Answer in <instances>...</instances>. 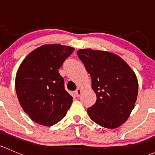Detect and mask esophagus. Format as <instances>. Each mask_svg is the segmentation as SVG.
Segmentation results:
<instances>
[{
	"label": "esophagus",
	"mask_w": 155,
	"mask_h": 155,
	"mask_svg": "<svg viewBox=\"0 0 155 155\" xmlns=\"http://www.w3.org/2000/svg\"><path fill=\"white\" fill-rule=\"evenodd\" d=\"M82 94V90L81 88H79V87L76 89V91H75V94H76V96L77 97H79Z\"/></svg>",
	"instance_id": "obj_1"
}]
</instances>
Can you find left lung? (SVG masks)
<instances>
[{
	"instance_id": "1",
	"label": "left lung",
	"mask_w": 155,
	"mask_h": 155,
	"mask_svg": "<svg viewBox=\"0 0 155 155\" xmlns=\"http://www.w3.org/2000/svg\"><path fill=\"white\" fill-rule=\"evenodd\" d=\"M77 54L90 74L97 95L94 105L87 110L89 117L103 127H118L128 119L137 101L135 73L121 57L109 51L84 48Z\"/></svg>"
}]
</instances>
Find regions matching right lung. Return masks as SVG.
<instances>
[{"instance_id": "1", "label": "right lung", "mask_w": 155, "mask_h": 155, "mask_svg": "<svg viewBox=\"0 0 155 155\" xmlns=\"http://www.w3.org/2000/svg\"><path fill=\"white\" fill-rule=\"evenodd\" d=\"M74 48L46 44L25 57L15 76V91L23 110L32 121L51 126L66 115L73 97L64 88L58 69Z\"/></svg>"}]
</instances>
